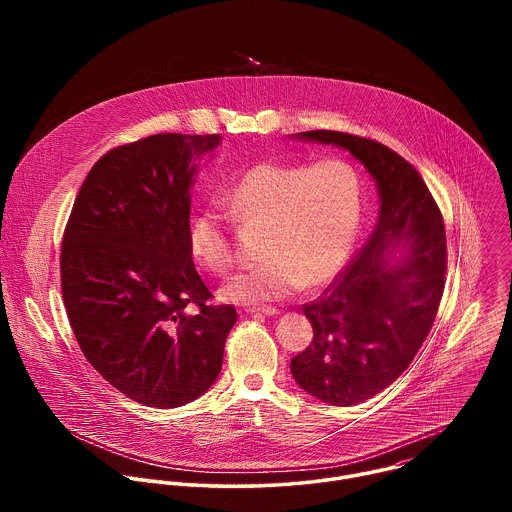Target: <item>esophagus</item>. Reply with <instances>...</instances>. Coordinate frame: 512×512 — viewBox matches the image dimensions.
I'll use <instances>...</instances> for the list:
<instances>
[{
  "label": "esophagus",
  "mask_w": 512,
  "mask_h": 512,
  "mask_svg": "<svg viewBox=\"0 0 512 512\" xmlns=\"http://www.w3.org/2000/svg\"><path fill=\"white\" fill-rule=\"evenodd\" d=\"M247 314H251V316H277L279 310L271 308V306H263V308H251V310H247Z\"/></svg>",
  "instance_id": "34e87169"
}]
</instances>
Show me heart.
<instances>
[{
    "instance_id": "1",
    "label": "heart",
    "mask_w": 512,
    "mask_h": 512,
    "mask_svg": "<svg viewBox=\"0 0 512 512\" xmlns=\"http://www.w3.org/2000/svg\"><path fill=\"white\" fill-rule=\"evenodd\" d=\"M360 180L338 158L312 166L259 162L221 192V206L241 225H261L255 267L233 277L221 298L263 304L294 296L302 287L330 283L348 259L360 221ZM192 259L214 275L235 263L225 216L216 208L196 212L188 227Z\"/></svg>"
}]
</instances>
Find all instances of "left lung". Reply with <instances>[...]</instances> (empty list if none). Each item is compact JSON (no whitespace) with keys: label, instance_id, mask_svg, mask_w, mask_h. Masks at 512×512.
<instances>
[{"label":"left lung","instance_id":"obj_1","mask_svg":"<svg viewBox=\"0 0 512 512\" xmlns=\"http://www.w3.org/2000/svg\"><path fill=\"white\" fill-rule=\"evenodd\" d=\"M294 137L350 152L373 176L381 202L367 245L304 306L314 340L291 358L306 393L350 407L397 381L427 338L444 294L446 229L419 172L387 145L326 129Z\"/></svg>","mask_w":512,"mask_h":512}]
</instances>
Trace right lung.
I'll return each instance as SVG.
<instances>
[{"mask_svg":"<svg viewBox=\"0 0 512 512\" xmlns=\"http://www.w3.org/2000/svg\"><path fill=\"white\" fill-rule=\"evenodd\" d=\"M223 135L160 133L119 145L85 178L60 253L62 300L87 360L129 399L172 409L204 395L237 322L188 249L198 160Z\"/></svg>","mask_w":512,"mask_h":512,"instance_id":"1","label":"right lung"}]
</instances>
